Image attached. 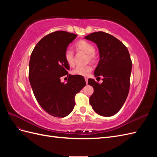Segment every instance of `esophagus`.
<instances>
[{
    "mask_svg": "<svg viewBox=\"0 0 157 157\" xmlns=\"http://www.w3.org/2000/svg\"><path fill=\"white\" fill-rule=\"evenodd\" d=\"M85 81H86V83L87 84L88 83V78H85Z\"/></svg>",
    "mask_w": 157,
    "mask_h": 157,
    "instance_id": "34e87169",
    "label": "esophagus"
}]
</instances>
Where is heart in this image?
<instances>
[{"label":"heart","mask_w":157,"mask_h":157,"mask_svg":"<svg viewBox=\"0 0 157 157\" xmlns=\"http://www.w3.org/2000/svg\"><path fill=\"white\" fill-rule=\"evenodd\" d=\"M75 47L77 51L82 52L84 53L87 54V61L90 62H95L97 59L96 54L95 53V48L94 45L90 43V42L81 40L78 41L75 44ZM65 59L66 62L70 66L73 67L75 65L74 61V54L72 50H67L65 52ZM92 70V68L90 65L86 66H78L75 69H74L72 71L73 75L82 76V77H86Z\"/></svg>","instance_id":"1"}]
</instances>
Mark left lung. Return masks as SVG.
<instances>
[{"instance_id":"obj_1","label":"left lung","mask_w":157,"mask_h":157,"mask_svg":"<svg viewBox=\"0 0 157 157\" xmlns=\"http://www.w3.org/2000/svg\"><path fill=\"white\" fill-rule=\"evenodd\" d=\"M84 39L98 46L99 61L94 74L103 77L101 84L88 79V84L94 90L90 103L98 115L111 117L121 109L129 92L132 67L129 52L117 38L102 31L92 33Z\"/></svg>"}]
</instances>
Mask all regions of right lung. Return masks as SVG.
Wrapping results in <instances>:
<instances>
[{
    "label": "right lung",
    "mask_w": 157,
    "mask_h": 157,
    "mask_svg": "<svg viewBox=\"0 0 157 157\" xmlns=\"http://www.w3.org/2000/svg\"><path fill=\"white\" fill-rule=\"evenodd\" d=\"M77 35L58 31L45 36L33 50L29 79L38 103L49 115L63 118L73 110L75 95L86 86L82 77L68 73L69 66L65 59L67 46ZM67 75V83L60 78Z\"/></svg>",
    "instance_id": "add662e5"
}]
</instances>
